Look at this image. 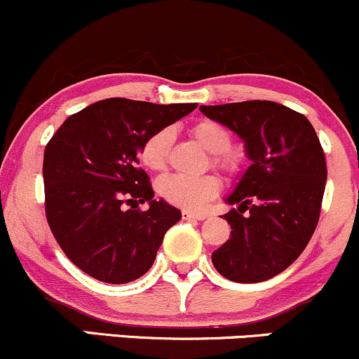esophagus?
I'll return each instance as SVG.
<instances>
[{"label":"esophagus","instance_id":"34e87169","mask_svg":"<svg viewBox=\"0 0 359 359\" xmlns=\"http://www.w3.org/2000/svg\"><path fill=\"white\" fill-rule=\"evenodd\" d=\"M181 219H183V220H203L205 215H203V213H195V212H190V210H183V212H181Z\"/></svg>","mask_w":359,"mask_h":359}]
</instances>
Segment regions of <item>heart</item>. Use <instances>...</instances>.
<instances>
[{
  "instance_id": "heart-1",
  "label": "heart",
  "mask_w": 359,
  "mask_h": 359,
  "mask_svg": "<svg viewBox=\"0 0 359 359\" xmlns=\"http://www.w3.org/2000/svg\"><path fill=\"white\" fill-rule=\"evenodd\" d=\"M190 135L200 146L212 152V164L225 175H233L241 166V158L233 151V135L229 127L210 118H201L190 126ZM169 149H171V132L161 128L151 134L140 144L139 161L144 168L159 172L166 168ZM161 198L176 207L196 210L207 200L213 198L219 191V183L213 176H183L171 175L158 183Z\"/></svg>"
}]
</instances>
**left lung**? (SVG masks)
I'll list each match as a JSON object with an SVG mask.
<instances>
[{"label": "left lung", "instance_id": "1", "mask_svg": "<svg viewBox=\"0 0 359 359\" xmlns=\"http://www.w3.org/2000/svg\"><path fill=\"white\" fill-rule=\"evenodd\" d=\"M245 140L252 164L227 201V243L213 251L220 275L257 283L287 269L307 248L327 180L324 149L305 115L266 100L201 107Z\"/></svg>", "mask_w": 359, "mask_h": 359}]
</instances>
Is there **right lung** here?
I'll use <instances>...</instances> for the list:
<instances>
[{
    "label": "right lung",
    "instance_id": "obj_1",
    "mask_svg": "<svg viewBox=\"0 0 359 359\" xmlns=\"http://www.w3.org/2000/svg\"><path fill=\"white\" fill-rule=\"evenodd\" d=\"M196 107L107 98L66 118L47 142V222L64 255L86 275L120 285L152 266L181 212L154 200L139 149ZM144 201L151 203L149 211L136 208Z\"/></svg>",
    "mask_w": 359,
    "mask_h": 359
}]
</instances>
